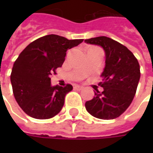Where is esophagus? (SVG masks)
<instances>
[{"instance_id":"34e87169","label":"esophagus","mask_w":153,"mask_h":153,"mask_svg":"<svg viewBox=\"0 0 153 153\" xmlns=\"http://www.w3.org/2000/svg\"><path fill=\"white\" fill-rule=\"evenodd\" d=\"M73 88H74V90H77V91H79V90H82V87H81V86H78V85H74Z\"/></svg>"}]
</instances>
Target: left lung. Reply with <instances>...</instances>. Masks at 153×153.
Here are the masks:
<instances>
[{
	"instance_id": "8db88e82",
	"label": "left lung",
	"mask_w": 153,
	"mask_h": 153,
	"mask_svg": "<svg viewBox=\"0 0 153 153\" xmlns=\"http://www.w3.org/2000/svg\"><path fill=\"white\" fill-rule=\"evenodd\" d=\"M84 42L101 47L105 54L100 82L103 91L95 89V96L85 103L86 110L96 118H117L128 109L135 95L140 77L138 60L125 46L106 36Z\"/></svg>"
}]
</instances>
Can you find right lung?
Wrapping results in <instances>:
<instances>
[{"label":"right lung","mask_w":153,"mask_h":153,"mask_svg":"<svg viewBox=\"0 0 153 153\" xmlns=\"http://www.w3.org/2000/svg\"><path fill=\"white\" fill-rule=\"evenodd\" d=\"M82 41L48 35L30 43L19 55L12 70L11 83L16 101L28 116L48 119L61 111L65 95L73 87L52 86L50 76L62 66L66 51Z\"/></svg>","instance_id":"add662e5"}]
</instances>
